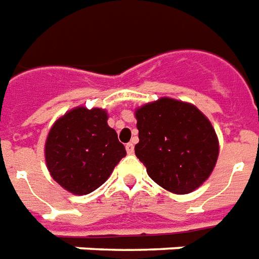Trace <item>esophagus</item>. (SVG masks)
Masks as SVG:
<instances>
[{"instance_id": "1", "label": "esophagus", "mask_w": 259, "mask_h": 259, "mask_svg": "<svg viewBox=\"0 0 259 259\" xmlns=\"http://www.w3.org/2000/svg\"><path fill=\"white\" fill-rule=\"evenodd\" d=\"M126 152L129 155L133 154V152H135V145L132 144V143H127V144H126Z\"/></svg>"}]
</instances>
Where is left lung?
Instances as JSON below:
<instances>
[{"mask_svg": "<svg viewBox=\"0 0 259 259\" xmlns=\"http://www.w3.org/2000/svg\"><path fill=\"white\" fill-rule=\"evenodd\" d=\"M139 129L136 156L155 183L185 195L212 173L220 154L215 130L191 103L160 97L135 111Z\"/></svg>", "mask_w": 259, "mask_h": 259, "instance_id": "obj_1", "label": "left lung"}]
</instances>
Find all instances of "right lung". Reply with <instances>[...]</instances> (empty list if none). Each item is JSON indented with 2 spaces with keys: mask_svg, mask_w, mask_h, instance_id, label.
I'll use <instances>...</instances> for the list:
<instances>
[{
  "mask_svg": "<svg viewBox=\"0 0 259 259\" xmlns=\"http://www.w3.org/2000/svg\"><path fill=\"white\" fill-rule=\"evenodd\" d=\"M103 108L75 107L53 123L45 141L52 178L74 195H88L108 180L126 149Z\"/></svg>",
  "mask_w": 259,
  "mask_h": 259,
  "instance_id": "add662e5",
  "label": "right lung"
}]
</instances>
